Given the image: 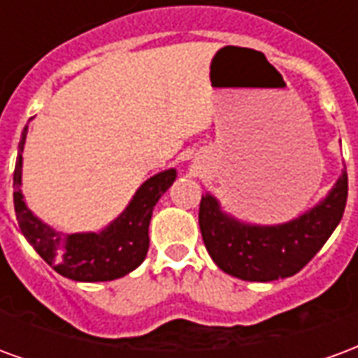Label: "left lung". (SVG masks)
<instances>
[{"instance_id": "obj_1", "label": "left lung", "mask_w": 358, "mask_h": 358, "mask_svg": "<svg viewBox=\"0 0 358 358\" xmlns=\"http://www.w3.org/2000/svg\"><path fill=\"white\" fill-rule=\"evenodd\" d=\"M347 171L313 209L276 226L245 224L220 209L217 197L199 203V228L210 259L230 276L272 282L297 274L322 249L343 217Z\"/></svg>"}]
</instances>
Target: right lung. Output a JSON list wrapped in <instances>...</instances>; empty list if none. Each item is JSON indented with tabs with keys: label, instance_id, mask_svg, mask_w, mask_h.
Listing matches in <instances>:
<instances>
[{
	"label": "right lung",
	"instance_id": "right-lung-1",
	"mask_svg": "<svg viewBox=\"0 0 358 358\" xmlns=\"http://www.w3.org/2000/svg\"><path fill=\"white\" fill-rule=\"evenodd\" d=\"M27 130L19 143V155L13 174V199L20 232L51 268L76 282H109L138 268L148 255L149 220L161 195L176 180V171L169 169L145 180L120 215L101 232L61 234L42 222L28 209L22 192V149Z\"/></svg>",
	"mask_w": 358,
	"mask_h": 358
}]
</instances>
